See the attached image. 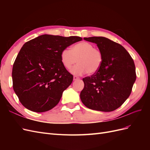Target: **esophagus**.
<instances>
[{
    "mask_svg": "<svg viewBox=\"0 0 150 150\" xmlns=\"http://www.w3.org/2000/svg\"><path fill=\"white\" fill-rule=\"evenodd\" d=\"M79 79V78L78 76H74V77H73V79H74V81H76V80H78V79Z\"/></svg>",
    "mask_w": 150,
    "mask_h": 150,
    "instance_id": "1",
    "label": "esophagus"
}]
</instances>
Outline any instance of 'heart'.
Wrapping results in <instances>:
<instances>
[{"label": "heart", "mask_w": 150, "mask_h": 150, "mask_svg": "<svg viewBox=\"0 0 150 150\" xmlns=\"http://www.w3.org/2000/svg\"><path fill=\"white\" fill-rule=\"evenodd\" d=\"M103 60L101 51L94 45L86 41L77 43L71 47L65 49L61 53V61L67 69H69L78 61V64L72 67L71 72L81 75L86 72L93 74L100 69Z\"/></svg>", "instance_id": "b5f03b06"}]
</instances>
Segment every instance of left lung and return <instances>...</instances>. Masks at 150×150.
<instances>
[{"instance_id":"1","label":"left lung","mask_w":150,"mask_h":150,"mask_svg":"<svg viewBox=\"0 0 150 150\" xmlns=\"http://www.w3.org/2000/svg\"><path fill=\"white\" fill-rule=\"evenodd\" d=\"M97 44L103 60L100 69L83 79L81 101L93 110L110 112L120 107L132 91L137 78L132 57L121 45L104 37L84 38Z\"/></svg>"}]
</instances>
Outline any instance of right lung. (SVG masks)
I'll return each instance as SVG.
<instances>
[{
  "instance_id": "right-lung-1",
  "label": "right lung",
  "mask_w": 150,
  "mask_h": 150,
  "mask_svg": "<svg viewBox=\"0 0 150 150\" xmlns=\"http://www.w3.org/2000/svg\"><path fill=\"white\" fill-rule=\"evenodd\" d=\"M83 39L44 34L25 42L13 64V89L28 110L42 112L59 102L62 93L73 80L62 65L63 50Z\"/></svg>"
}]
</instances>
